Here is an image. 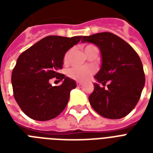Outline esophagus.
I'll list each match as a JSON object with an SVG mask.
<instances>
[{
  "mask_svg": "<svg viewBox=\"0 0 153 153\" xmlns=\"http://www.w3.org/2000/svg\"><path fill=\"white\" fill-rule=\"evenodd\" d=\"M77 86H82V82H77Z\"/></svg>",
  "mask_w": 153,
  "mask_h": 153,
  "instance_id": "esophagus-1",
  "label": "esophagus"
}]
</instances>
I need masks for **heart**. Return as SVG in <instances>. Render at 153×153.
I'll list each match as a JSON object with an SVG mask.
<instances>
[{"label": "heart", "mask_w": 153, "mask_h": 153, "mask_svg": "<svg viewBox=\"0 0 153 153\" xmlns=\"http://www.w3.org/2000/svg\"><path fill=\"white\" fill-rule=\"evenodd\" d=\"M88 47V46H86ZM70 52H67L64 56L65 63H67L69 59ZM93 69L89 67H72L67 71V75L71 78V79L76 80V81L84 82L86 81L87 79L91 76V74H93Z\"/></svg>", "instance_id": "1"}]
</instances>
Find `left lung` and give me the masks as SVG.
I'll use <instances>...</instances> for the list:
<instances>
[{
  "mask_svg": "<svg viewBox=\"0 0 153 153\" xmlns=\"http://www.w3.org/2000/svg\"><path fill=\"white\" fill-rule=\"evenodd\" d=\"M82 43L95 44L100 50L102 65L95 74L94 90L89 97L91 106L101 116L120 119L130 113L145 86L142 62L134 49L110 32L82 38ZM108 82L107 88H101Z\"/></svg>",
  "mask_w": 153,
  "mask_h": 153,
  "instance_id": "left-lung-1",
  "label": "left lung"
}]
</instances>
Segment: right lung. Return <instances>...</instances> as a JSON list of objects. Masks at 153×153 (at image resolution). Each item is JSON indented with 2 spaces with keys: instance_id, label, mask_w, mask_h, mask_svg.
I'll use <instances>...</instances> for the list:
<instances>
[{
  "instance_id": "add662e5",
  "label": "right lung",
  "mask_w": 153,
  "mask_h": 153,
  "mask_svg": "<svg viewBox=\"0 0 153 153\" xmlns=\"http://www.w3.org/2000/svg\"><path fill=\"white\" fill-rule=\"evenodd\" d=\"M82 36H47L21 54L12 74V85L16 101L30 118L48 121L65 109L71 91L76 87L74 79L60 74L65 54L80 41ZM62 81L52 87L50 79Z\"/></svg>"
}]
</instances>
